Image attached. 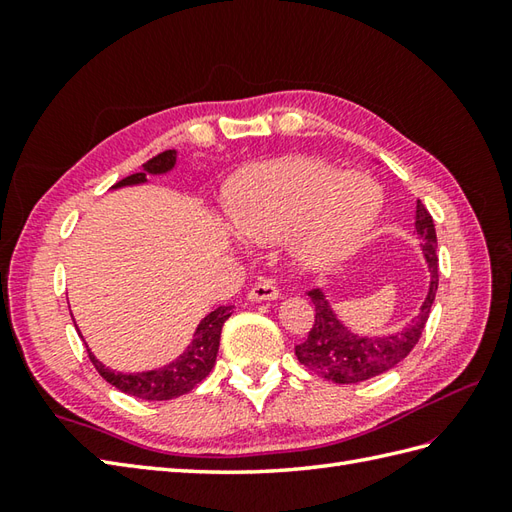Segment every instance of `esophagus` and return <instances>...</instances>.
I'll list each match as a JSON object with an SVG mask.
<instances>
[{
  "mask_svg": "<svg viewBox=\"0 0 512 512\" xmlns=\"http://www.w3.org/2000/svg\"><path fill=\"white\" fill-rule=\"evenodd\" d=\"M248 299L255 301V303H259V301H275V299H279V290L273 284H270V281L262 279V281H257V284L248 290Z\"/></svg>",
  "mask_w": 512,
  "mask_h": 512,
  "instance_id": "esophagus-1",
  "label": "esophagus"
}]
</instances>
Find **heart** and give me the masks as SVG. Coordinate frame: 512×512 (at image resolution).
<instances>
[{
    "instance_id": "heart-1",
    "label": "heart",
    "mask_w": 512,
    "mask_h": 512,
    "mask_svg": "<svg viewBox=\"0 0 512 512\" xmlns=\"http://www.w3.org/2000/svg\"><path fill=\"white\" fill-rule=\"evenodd\" d=\"M383 195L361 173H343L314 158H284L239 180L228 213L250 242H277L295 233V255L310 270L350 257L372 233Z\"/></svg>"
}]
</instances>
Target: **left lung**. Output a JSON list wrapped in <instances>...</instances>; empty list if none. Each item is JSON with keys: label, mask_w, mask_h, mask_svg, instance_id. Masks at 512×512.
Masks as SVG:
<instances>
[{"label": "left lung", "mask_w": 512, "mask_h": 512, "mask_svg": "<svg viewBox=\"0 0 512 512\" xmlns=\"http://www.w3.org/2000/svg\"><path fill=\"white\" fill-rule=\"evenodd\" d=\"M416 237L420 239L424 264L429 268V290L416 317L398 332L383 336L358 334L339 319L325 292L314 288L308 292L314 303V325L308 339L295 347L301 365L332 380V383L354 385L385 374L400 361H405L422 336L438 292L436 226H433V217L420 200L416 204Z\"/></svg>", "instance_id": "obj_1"}]
</instances>
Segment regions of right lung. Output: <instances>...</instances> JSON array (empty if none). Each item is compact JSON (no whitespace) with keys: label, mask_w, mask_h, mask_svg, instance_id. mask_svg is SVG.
Returning a JSON list of instances; mask_svg holds the SVG:
<instances>
[{"label":"right lung","mask_w":512,"mask_h":512,"mask_svg":"<svg viewBox=\"0 0 512 512\" xmlns=\"http://www.w3.org/2000/svg\"><path fill=\"white\" fill-rule=\"evenodd\" d=\"M178 151L169 149L162 151L156 158L147 160L140 173H132V176L116 182L112 189L121 187H136V184H145L147 176H165L173 167H176ZM233 314V306H220L198 323V328L193 332V341L187 345L176 361H171L165 367L147 369V372L136 374H123L114 372V369L105 367L99 358H96L90 350V361L94 363L96 372H99L107 383L121 389L123 394L143 398V400H171L189 391L202 383L209 376V372L215 365L217 350H220V334L224 321Z\"/></svg>","instance_id":"obj_1"}]
</instances>
